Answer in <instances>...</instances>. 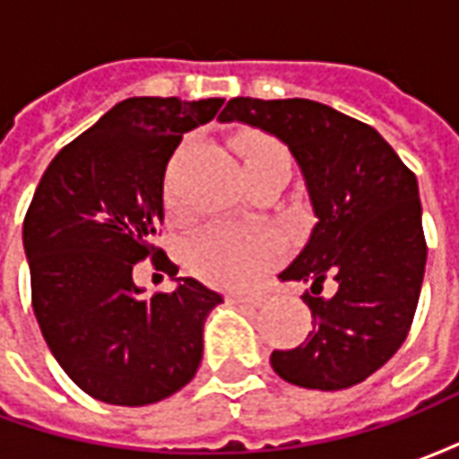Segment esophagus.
I'll return each mask as SVG.
<instances>
[{"label": "esophagus", "mask_w": 459, "mask_h": 459, "mask_svg": "<svg viewBox=\"0 0 459 459\" xmlns=\"http://www.w3.org/2000/svg\"><path fill=\"white\" fill-rule=\"evenodd\" d=\"M229 302H233V305L260 307V305H265V295H263V292H233V295H229Z\"/></svg>", "instance_id": "34e87169"}]
</instances>
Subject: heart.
Here are the masks:
<instances>
[{"mask_svg": "<svg viewBox=\"0 0 459 459\" xmlns=\"http://www.w3.org/2000/svg\"><path fill=\"white\" fill-rule=\"evenodd\" d=\"M236 152L243 167L288 160L278 142L265 134H240ZM280 258V240L258 223H209L186 243V263L199 278L223 288H243Z\"/></svg>", "mask_w": 459, "mask_h": 459, "instance_id": "b5f03b06", "label": "heart"}]
</instances>
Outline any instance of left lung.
<instances>
[{"label":"left lung","instance_id":"8db88e82","mask_svg":"<svg viewBox=\"0 0 459 459\" xmlns=\"http://www.w3.org/2000/svg\"><path fill=\"white\" fill-rule=\"evenodd\" d=\"M219 120L285 142L317 216L307 246L280 273L309 285L302 299L315 327L270 364L302 388L361 384L403 344L420 298L428 246L415 174L371 125L315 100L233 98ZM327 277L335 292L322 296Z\"/></svg>","mask_w":459,"mask_h":459}]
</instances>
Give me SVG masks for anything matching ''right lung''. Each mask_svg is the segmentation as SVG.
Instances as JSON below:
<instances>
[{"mask_svg": "<svg viewBox=\"0 0 459 459\" xmlns=\"http://www.w3.org/2000/svg\"><path fill=\"white\" fill-rule=\"evenodd\" d=\"M223 100L127 98L58 152L24 219L31 305L46 344L81 391L110 405H150L196 376L204 322L219 292L179 268L154 236L164 171L184 132ZM152 255L180 282L144 299L131 270Z\"/></svg>", "mask_w": 459, "mask_h": 459, "instance_id": "right-lung-1", "label": "right lung"}]
</instances>
